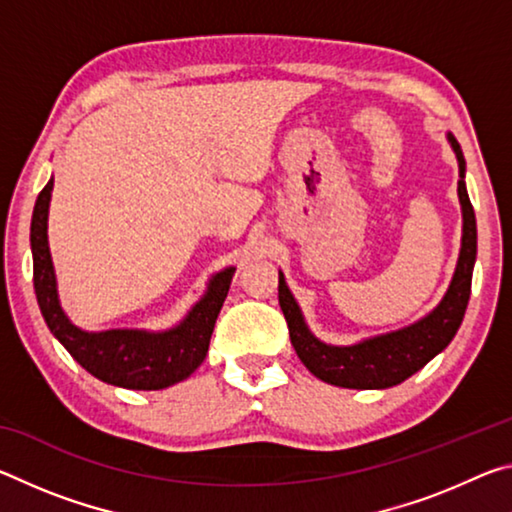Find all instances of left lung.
<instances>
[{
	"label": "left lung",
	"mask_w": 512,
	"mask_h": 512,
	"mask_svg": "<svg viewBox=\"0 0 512 512\" xmlns=\"http://www.w3.org/2000/svg\"><path fill=\"white\" fill-rule=\"evenodd\" d=\"M447 142L458 160V203H461L463 214V237L452 282H449L443 300L427 316L406 327L368 336L352 345L325 343L309 329L302 309L280 271L277 298H280L282 314L287 318L293 348L311 375L327 384L357 388V391H375V388L402 384L404 379L427 366L436 354L443 352L463 323L476 262V219L465 187V158L461 144L452 133H447Z\"/></svg>",
	"instance_id": "obj_1"
}]
</instances>
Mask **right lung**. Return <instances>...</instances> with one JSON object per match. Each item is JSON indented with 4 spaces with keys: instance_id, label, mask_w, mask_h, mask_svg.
<instances>
[{
    "instance_id": "right-lung-1",
    "label": "right lung",
    "mask_w": 512,
    "mask_h": 512,
    "mask_svg": "<svg viewBox=\"0 0 512 512\" xmlns=\"http://www.w3.org/2000/svg\"><path fill=\"white\" fill-rule=\"evenodd\" d=\"M51 189H54V178L38 194L31 216L33 287L51 334L90 375L112 386L131 388V391H162L187 379L201 366L210 348L216 316L228 296L237 268L228 266L214 273L203 298L194 302L187 316L169 329L151 332V329L115 327L88 332L76 327L60 305L56 271L49 253L47 221Z\"/></svg>"
}]
</instances>
